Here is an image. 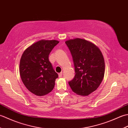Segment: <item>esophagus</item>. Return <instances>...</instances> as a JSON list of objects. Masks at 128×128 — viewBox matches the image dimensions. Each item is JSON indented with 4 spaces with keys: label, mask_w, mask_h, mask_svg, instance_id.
Instances as JSON below:
<instances>
[{
    "label": "esophagus",
    "mask_w": 128,
    "mask_h": 128,
    "mask_svg": "<svg viewBox=\"0 0 128 128\" xmlns=\"http://www.w3.org/2000/svg\"><path fill=\"white\" fill-rule=\"evenodd\" d=\"M62 72H61L59 73V74H58V76H59V78H61V77L62 76Z\"/></svg>",
    "instance_id": "1"
}]
</instances>
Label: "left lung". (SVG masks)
Wrapping results in <instances>:
<instances>
[{
  "mask_svg": "<svg viewBox=\"0 0 128 128\" xmlns=\"http://www.w3.org/2000/svg\"><path fill=\"white\" fill-rule=\"evenodd\" d=\"M75 66L74 78L69 82L72 91L87 96L96 91L104 78V60L98 47L86 40L76 38L66 41Z\"/></svg>",
  "mask_w": 128,
  "mask_h": 128,
  "instance_id": "8db88e82",
  "label": "left lung"
}]
</instances>
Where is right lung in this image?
<instances>
[{
    "label": "right lung",
    "mask_w": 128,
    "mask_h": 128,
    "mask_svg": "<svg viewBox=\"0 0 128 128\" xmlns=\"http://www.w3.org/2000/svg\"><path fill=\"white\" fill-rule=\"evenodd\" d=\"M59 42L41 40L24 52L20 62V75L27 89L36 96L49 94L55 85L58 75L54 71L48 57Z\"/></svg>",
    "instance_id": "1"
}]
</instances>
